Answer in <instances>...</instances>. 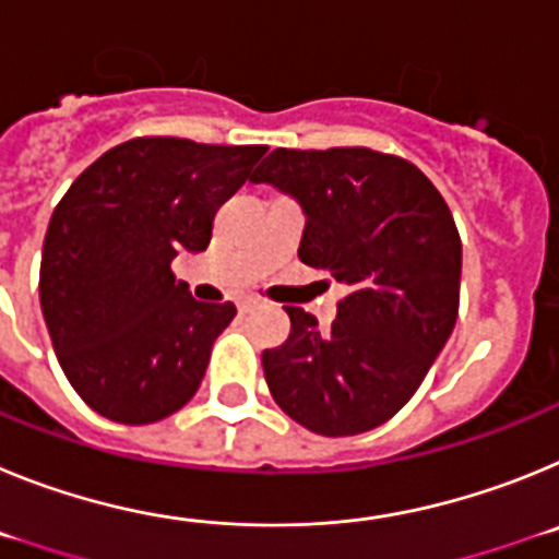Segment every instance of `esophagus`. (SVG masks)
Returning <instances> with one entry per match:
<instances>
[{
    "label": "esophagus",
    "instance_id": "obj_1",
    "mask_svg": "<svg viewBox=\"0 0 559 559\" xmlns=\"http://www.w3.org/2000/svg\"><path fill=\"white\" fill-rule=\"evenodd\" d=\"M254 299H243V302L237 305V310H240V313H251V310H254Z\"/></svg>",
    "mask_w": 559,
    "mask_h": 559
}]
</instances>
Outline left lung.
Listing matches in <instances>:
<instances>
[{
  "instance_id": "1",
  "label": "left lung",
  "mask_w": 559,
  "mask_h": 559,
  "mask_svg": "<svg viewBox=\"0 0 559 559\" xmlns=\"http://www.w3.org/2000/svg\"><path fill=\"white\" fill-rule=\"evenodd\" d=\"M251 181L299 201V260L349 288L328 330L285 308L288 341L263 353L276 406L322 437L383 426L456 324L462 240L445 199L412 162L369 147H276Z\"/></svg>"
}]
</instances>
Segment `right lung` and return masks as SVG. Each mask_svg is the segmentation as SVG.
<instances>
[{"label":"right lung","instance_id":"1","mask_svg":"<svg viewBox=\"0 0 559 559\" xmlns=\"http://www.w3.org/2000/svg\"><path fill=\"white\" fill-rule=\"evenodd\" d=\"M265 151L136 136L58 201L38 276L44 322L63 374L100 417L147 426L199 392L237 310L192 299L170 263L210 246L215 212Z\"/></svg>","mask_w":559,"mask_h":559}]
</instances>
